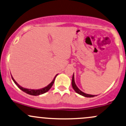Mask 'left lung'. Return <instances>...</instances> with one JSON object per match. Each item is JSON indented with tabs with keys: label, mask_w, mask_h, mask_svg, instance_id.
Segmentation results:
<instances>
[{
	"label": "left lung",
	"mask_w": 126,
	"mask_h": 126,
	"mask_svg": "<svg viewBox=\"0 0 126 126\" xmlns=\"http://www.w3.org/2000/svg\"><path fill=\"white\" fill-rule=\"evenodd\" d=\"M72 87L74 88V90L77 93L79 94L80 95H82L84 97H94L95 95H92V94H86L85 93L82 92V91L80 90L79 88L77 87V86L76 85L75 83V81H74V74L73 75L72 77Z\"/></svg>",
	"instance_id": "left-lung-1"
}]
</instances>
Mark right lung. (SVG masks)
Returning a JSON list of instances; mask_svg holds the SVG:
<instances>
[{"mask_svg":"<svg viewBox=\"0 0 126 126\" xmlns=\"http://www.w3.org/2000/svg\"><path fill=\"white\" fill-rule=\"evenodd\" d=\"M57 75H56V77H54V79L52 80V81L51 82L50 84H49V85H47V87H45L43 88H41V89H39V90H32V89H27V88H23L21 86H20V85H18L17 83H16V81L14 80V79L13 78V77H12V80L14 81V83L16 84V85H17V87H18L22 91H23V92L29 94H30V95H33V96H38V95H40V94H44L45 93L47 92L48 90H49V89H50L51 88V87L52 86V85H53L54 82V81H55V78H56V76Z\"/></svg>","mask_w":126,"mask_h":126,"instance_id":"add662e5","label":"right lung"}]
</instances>
